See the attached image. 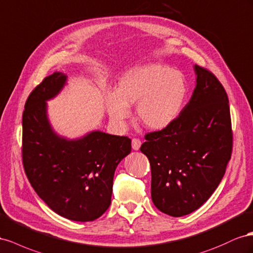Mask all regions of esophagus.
<instances>
[{"label":"esophagus","mask_w":253,"mask_h":253,"mask_svg":"<svg viewBox=\"0 0 253 253\" xmlns=\"http://www.w3.org/2000/svg\"><path fill=\"white\" fill-rule=\"evenodd\" d=\"M131 142H132V148H133L134 150H139L140 147H141V144H142L141 140L138 139V138H133Z\"/></svg>","instance_id":"34e87169"}]
</instances>
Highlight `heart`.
Instances as JSON below:
<instances>
[{"mask_svg":"<svg viewBox=\"0 0 253 253\" xmlns=\"http://www.w3.org/2000/svg\"><path fill=\"white\" fill-rule=\"evenodd\" d=\"M187 94L184 76L161 63H147L127 71L117 91L106 93V107L117 123L130 117V105L136 104L140 121L154 130H161L175 122Z\"/></svg>","mask_w":253,"mask_h":253,"instance_id":"b5f03b06","label":"heart"}]
</instances>
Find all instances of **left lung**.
Wrapping results in <instances>:
<instances>
[{"label":"left lung","instance_id":"obj_1","mask_svg":"<svg viewBox=\"0 0 253 253\" xmlns=\"http://www.w3.org/2000/svg\"><path fill=\"white\" fill-rule=\"evenodd\" d=\"M196 86L175 122L147 132L141 146L151 169V199L180 217L210 198L225 175L233 148L229 99L211 71L195 64Z\"/></svg>","mask_w":253,"mask_h":253}]
</instances>
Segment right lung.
Here are the masks:
<instances>
[{"label":"right lung","instance_id":"add662e5","mask_svg":"<svg viewBox=\"0 0 253 253\" xmlns=\"http://www.w3.org/2000/svg\"><path fill=\"white\" fill-rule=\"evenodd\" d=\"M67 76L55 72L27 97L22 115V162L35 192L58 215L75 221L100 217L111 204L115 169L131 150L128 136L93 131L84 138H59L46 118L45 100Z\"/></svg>","mask_w":253,"mask_h":253}]
</instances>
